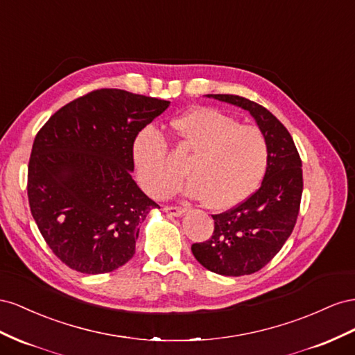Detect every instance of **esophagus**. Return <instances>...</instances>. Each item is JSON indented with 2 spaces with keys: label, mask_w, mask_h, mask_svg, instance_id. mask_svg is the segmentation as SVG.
Returning a JSON list of instances; mask_svg holds the SVG:
<instances>
[{
  "label": "esophagus",
  "mask_w": 355,
  "mask_h": 355,
  "mask_svg": "<svg viewBox=\"0 0 355 355\" xmlns=\"http://www.w3.org/2000/svg\"><path fill=\"white\" fill-rule=\"evenodd\" d=\"M164 211L168 212L169 216H181L184 212V209L181 207H172V205H165Z\"/></svg>",
  "instance_id": "1"
}]
</instances>
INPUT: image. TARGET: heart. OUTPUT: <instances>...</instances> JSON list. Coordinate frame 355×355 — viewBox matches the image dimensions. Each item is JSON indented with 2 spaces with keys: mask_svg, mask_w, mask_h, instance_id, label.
Instances as JSON below:
<instances>
[{
  "mask_svg": "<svg viewBox=\"0 0 355 355\" xmlns=\"http://www.w3.org/2000/svg\"><path fill=\"white\" fill-rule=\"evenodd\" d=\"M172 126L178 151L190 159V195L202 198L209 208L226 209L256 190L269 160L268 139L259 128L239 125L212 108L191 110ZM134 160L141 187L153 198L171 195L183 178L156 129L148 128L138 135Z\"/></svg>",
  "mask_w": 355,
  "mask_h": 355,
  "instance_id": "1",
  "label": "heart"
}]
</instances>
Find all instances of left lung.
<instances>
[{"instance_id":"left-lung-1","label":"left lung","mask_w":355,"mask_h":355,"mask_svg":"<svg viewBox=\"0 0 355 355\" xmlns=\"http://www.w3.org/2000/svg\"><path fill=\"white\" fill-rule=\"evenodd\" d=\"M250 111L269 144L261 186L245 200L214 214V232L191 252L202 266L226 277L260 270L286 244L297 221L303 190L302 159L287 128L260 104L238 95H207Z\"/></svg>"}]
</instances>
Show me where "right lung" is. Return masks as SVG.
Segmentation results:
<instances>
[{"label": "right lung", "instance_id": "add662e5", "mask_svg": "<svg viewBox=\"0 0 355 355\" xmlns=\"http://www.w3.org/2000/svg\"><path fill=\"white\" fill-rule=\"evenodd\" d=\"M169 101L98 89L59 108L38 130L28 200L53 254L82 273H107L135 254L139 225L159 207L132 180L138 134Z\"/></svg>", "mask_w": 355, "mask_h": 355}]
</instances>
